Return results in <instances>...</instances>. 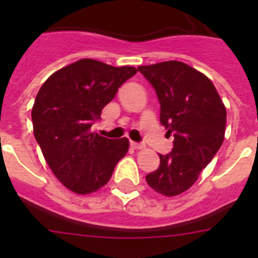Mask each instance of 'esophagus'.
Here are the masks:
<instances>
[{"mask_svg": "<svg viewBox=\"0 0 258 258\" xmlns=\"http://www.w3.org/2000/svg\"><path fill=\"white\" fill-rule=\"evenodd\" d=\"M132 147L137 150H141V149H145V143H138V142H132L131 143Z\"/></svg>", "mask_w": 258, "mask_h": 258, "instance_id": "esophagus-1", "label": "esophagus"}]
</instances>
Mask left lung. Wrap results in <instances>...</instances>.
Instances as JSON below:
<instances>
[{
    "label": "left lung",
    "mask_w": 258,
    "mask_h": 258,
    "mask_svg": "<svg viewBox=\"0 0 258 258\" xmlns=\"http://www.w3.org/2000/svg\"><path fill=\"white\" fill-rule=\"evenodd\" d=\"M160 102V122L174 137L172 152L146 175L150 187L175 197L192 186L225 138L226 108L211 80L177 60L141 66Z\"/></svg>",
    "instance_id": "obj_1"
}]
</instances>
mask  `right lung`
I'll return each instance as SVG.
<instances>
[{"mask_svg":"<svg viewBox=\"0 0 258 258\" xmlns=\"http://www.w3.org/2000/svg\"><path fill=\"white\" fill-rule=\"evenodd\" d=\"M136 74L129 66L80 59L54 72L38 90L32 108L35 138L54 175L71 191L99 190L127 152V138L108 140L92 125Z\"/></svg>","mask_w":258,"mask_h":258,"instance_id":"1","label":"right lung"}]
</instances>
